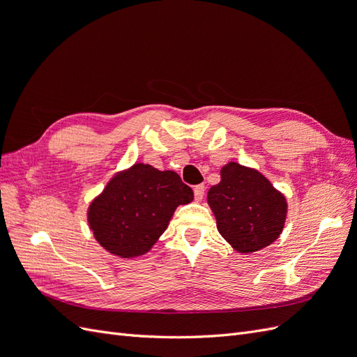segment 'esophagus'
Masks as SVG:
<instances>
[{"label":"esophagus","mask_w":357,"mask_h":357,"mask_svg":"<svg viewBox=\"0 0 357 357\" xmlns=\"http://www.w3.org/2000/svg\"><path fill=\"white\" fill-rule=\"evenodd\" d=\"M193 195H195V199H197V201H202V198H204V195H205V188H204V185H198V186L193 188Z\"/></svg>","instance_id":"esophagus-1"}]
</instances>
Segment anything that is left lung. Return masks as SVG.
<instances>
[{"mask_svg": "<svg viewBox=\"0 0 357 357\" xmlns=\"http://www.w3.org/2000/svg\"><path fill=\"white\" fill-rule=\"evenodd\" d=\"M218 231L234 250L253 253L274 243L284 228L287 202L261 172L229 162L207 195Z\"/></svg>", "mask_w": 357, "mask_h": 357, "instance_id": "1", "label": "left lung"}]
</instances>
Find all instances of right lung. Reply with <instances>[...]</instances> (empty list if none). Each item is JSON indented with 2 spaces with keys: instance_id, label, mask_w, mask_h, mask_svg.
I'll return each instance as SVG.
<instances>
[{
  "instance_id": "right-lung-1",
  "label": "right lung",
  "mask_w": 357,
  "mask_h": 357,
  "mask_svg": "<svg viewBox=\"0 0 357 357\" xmlns=\"http://www.w3.org/2000/svg\"><path fill=\"white\" fill-rule=\"evenodd\" d=\"M192 199V189L177 172L135 164L116 174L92 201L88 222L105 250L119 257H137L164 234L178 205Z\"/></svg>"
}]
</instances>
